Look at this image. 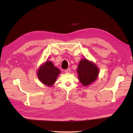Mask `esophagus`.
Here are the masks:
<instances>
[{
	"mask_svg": "<svg viewBox=\"0 0 133 133\" xmlns=\"http://www.w3.org/2000/svg\"><path fill=\"white\" fill-rule=\"evenodd\" d=\"M64 72H65V73H70V72H71V69H70V68L67 69H66V70H65Z\"/></svg>",
	"mask_w": 133,
	"mask_h": 133,
	"instance_id": "esophagus-1",
	"label": "esophagus"
}]
</instances>
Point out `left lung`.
Wrapping results in <instances>:
<instances>
[{
	"label": "left lung",
	"instance_id": "obj_1",
	"mask_svg": "<svg viewBox=\"0 0 133 133\" xmlns=\"http://www.w3.org/2000/svg\"><path fill=\"white\" fill-rule=\"evenodd\" d=\"M77 71L81 83L84 86H87L97 79L99 69L94 63L85 58L80 60Z\"/></svg>",
	"mask_w": 133,
	"mask_h": 133
}]
</instances>
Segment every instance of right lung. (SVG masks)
<instances>
[{
	"mask_svg": "<svg viewBox=\"0 0 133 133\" xmlns=\"http://www.w3.org/2000/svg\"><path fill=\"white\" fill-rule=\"evenodd\" d=\"M60 73V70L55 67L50 61L47 60L39 67L37 77L43 84L50 87L55 83Z\"/></svg>",
	"mask_w": 133,
	"mask_h": 133,
	"instance_id": "right-lung-1",
	"label": "right lung"
}]
</instances>
